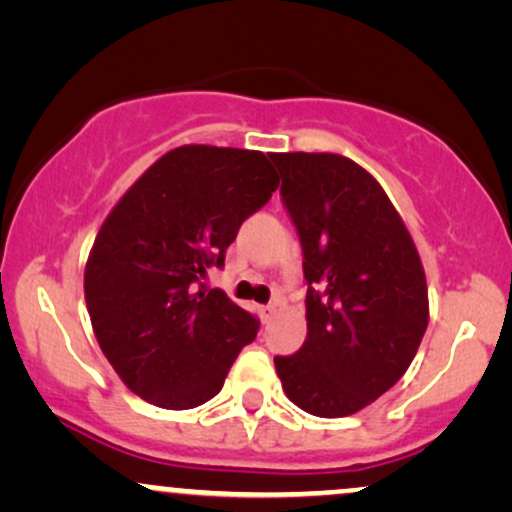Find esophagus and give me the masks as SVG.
I'll list each match as a JSON object with an SVG mask.
<instances>
[{
  "label": "esophagus",
  "instance_id": "1",
  "mask_svg": "<svg viewBox=\"0 0 512 512\" xmlns=\"http://www.w3.org/2000/svg\"><path fill=\"white\" fill-rule=\"evenodd\" d=\"M274 313H276V303H269V305H262L260 308V317L264 322H269L274 317Z\"/></svg>",
  "mask_w": 512,
  "mask_h": 512
}]
</instances>
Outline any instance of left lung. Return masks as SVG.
<instances>
[{"label":"left lung","instance_id":"8db88e82","mask_svg":"<svg viewBox=\"0 0 512 512\" xmlns=\"http://www.w3.org/2000/svg\"><path fill=\"white\" fill-rule=\"evenodd\" d=\"M303 248L308 337L276 356L286 397L322 419L368 407L407 373L428 327L419 250L380 182L339 154H274Z\"/></svg>","mask_w":512,"mask_h":512}]
</instances>
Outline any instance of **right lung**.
Segmentation results:
<instances>
[{
	"mask_svg": "<svg viewBox=\"0 0 512 512\" xmlns=\"http://www.w3.org/2000/svg\"><path fill=\"white\" fill-rule=\"evenodd\" d=\"M279 178L262 151L185 144L163 154L103 221L84 272L86 308L105 358L134 395L192 409L219 395L257 317L211 267Z\"/></svg>",
	"mask_w": 512,
	"mask_h": 512,
	"instance_id": "obj_1",
	"label": "right lung"
}]
</instances>
